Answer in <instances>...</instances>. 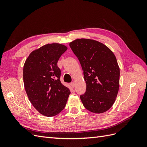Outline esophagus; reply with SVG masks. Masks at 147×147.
I'll use <instances>...</instances> for the list:
<instances>
[{
	"instance_id": "obj_1",
	"label": "esophagus",
	"mask_w": 147,
	"mask_h": 147,
	"mask_svg": "<svg viewBox=\"0 0 147 147\" xmlns=\"http://www.w3.org/2000/svg\"><path fill=\"white\" fill-rule=\"evenodd\" d=\"M70 86H72V88H74V87H75V84H74V82L71 83H70Z\"/></svg>"
}]
</instances>
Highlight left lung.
<instances>
[{"mask_svg": "<svg viewBox=\"0 0 147 147\" xmlns=\"http://www.w3.org/2000/svg\"><path fill=\"white\" fill-rule=\"evenodd\" d=\"M80 63L86 90L80 96L88 110L102 113L116 99L119 85V67L113 53L104 44L91 39H76L69 43Z\"/></svg>", "mask_w": 147, "mask_h": 147, "instance_id": "obj_1", "label": "left lung"}]
</instances>
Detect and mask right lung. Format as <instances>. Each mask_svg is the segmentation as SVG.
I'll use <instances>...</instances> for the list:
<instances>
[{
  "instance_id": "obj_1",
  "label": "right lung",
  "mask_w": 147,
  "mask_h": 147,
  "mask_svg": "<svg viewBox=\"0 0 147 147\" xmlns=\"http://www.w3.org/2000/svg\"><path fill=\"white\" fill-rule=\"evenodd\" d=\"M67 47L47 44L30 53L23 67L24 88L35 109L46 117L59 114L66 105L70 91L60 81L57 63Z\"/></svg>"
}]
</instances>
